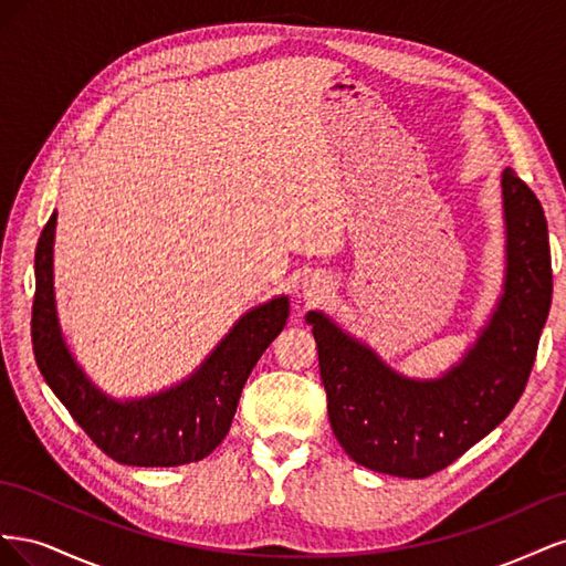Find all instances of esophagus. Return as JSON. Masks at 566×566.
I'll list each match as a JSON object with an SVG mask.
<instances>
[{
  "label": "esophagus",
  "mask_w": 566,
  "mask_h": 566,
  "mask_svg": "<svg viewBox=\"0 0 566 566\" xmlns=\"http://www.w3.org/2000/svg\"><path fill=\"white\" fill-rule=\"evenodd\" d=\"M302 290H304V295H306V297L316 300V297H321V295L325 293V290H328V285H325V281H323V279H318V276H310V279L304 281Z\"/></svg>",
  "instance_id": "34e87169"
}]
</instances>
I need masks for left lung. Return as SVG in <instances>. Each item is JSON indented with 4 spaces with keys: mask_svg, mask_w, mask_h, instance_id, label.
Instances as JSON below:
<instances>
[{
    "mask_svg": "<svg viewBox=\"0 0 566 566\" xmlns=\"http://www.w3.org/2000/svg\"><path fill=\"white\" fill-rule=\"evenodd\" d=\"M507 281L474 349L441 380L416 382L312 312L321 380L339 447L358 465L424 479L484 439L520 401L553 300L547 221L536 193L503 172Z\"/></svg>",
    "mask_w": 566,
    "mask_h": 566,
    "instance_id": "obj_1",
    "label": "left lung"
}]
</instances>
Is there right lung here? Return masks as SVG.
<instances>
[{
    "label": "right lung",
    "instance_id": "1",
    "mask_svg": "<svg viewBox=\"0 0 566 566\" xmlns=\"http://www.w3.org/2000/svg\"><path fill=\"white\" fill-rule=\"evenodd\" d=\"M54 227L56 214H51L35 250L38 283L32 302V349L46 385L96 447L123 465L175 468L210 455L229 434L248 375L283 331L290 316L287 297L245 314L200 370L179 387L119 403L84 378L65 349L51 285Z\"/></svg>",
    "mask_w": 566,
    "mask_h": 566
}]
</instances>
